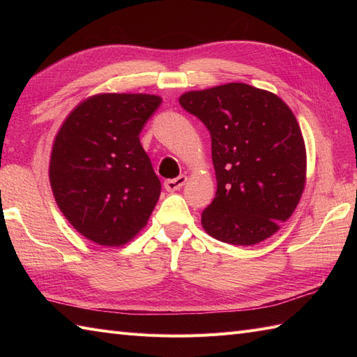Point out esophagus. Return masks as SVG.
I'll use <instances>...</instances> for the list:
<instances>
[{
    "label": "esophagus",
    "mask_w": 357,
    "mask_h": 357,
    "mask_svg": "<svg viewBox=\"0 0 357 357\" xmlns=\"http://www.w3.org/2000/svg\"><path fill=\"white\" fill-rule=\"evenodd\" d=\"M185 181H187L185 174H181V176H178V178L167 179L165 183H164V187H165L167 192H176V190H179V188L185 184Z\"/></svg>",
    "instance_id": "34e87169"
}]
</instances>
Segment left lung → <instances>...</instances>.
I'll use <instances>...</instances> for the list:
<instances>
[{"label": "left lung", "mask_w": 357, "mask_h": 357, "mask_svg": "<svg viewBox=\"0 0 357 357\" xmlns=\"http://www.w3.org/2000/svg\"><path fill=\"white\" fill-rule=\"evenodd\" d=\"M181 107L207 127L218 190L201 222L215 239L255 245L291 216L305 185L298 121L270 92L242 82L188 92Z\"/></svg>", "instance_id": "1"}]
</instances>
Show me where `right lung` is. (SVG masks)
Returning a JSON list of instances; mask_svg holds the SVG:
<instances>
[{"label": "right lung", "instance_id": "add662e5", "mask_svg": "<svg viewBox=\"0 0 357 357\" xmlns=\"http://www.w3.org/2000/svg\"><path fill=\"white\" fill-rule=\"evenodd\" d=\"M161 102L155 95H96L59 128L49 169L52 192L75 230L96 244H126L156 206L161 181L139 133Z\"/></svg>", "mask_w": 357, "mask_h": 357}]
</instances>
